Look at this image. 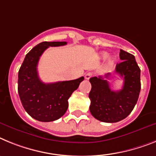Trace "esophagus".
<instances>
[{
	"mask_svg": "<svg viewBox=\"0 0 156 156\" xmlns=\"http://www.w3.org/2000/svg\"><path fill=\"white\" fill-rule=\"evenodd\" d=\"M92 76H93V73L89 72V73H87V74H86V75H85V78H86V79H87V80H89V78H91Z\"/></svg>",
	"mask_w": 156,
	"mask_h": 156,
	"instance_id": "esophagus-1",
	"label": "esophagus"
}]
</instances>
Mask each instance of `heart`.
<instances>
[{"instance_id":"1","label":"heart","mask_w":156,"mask_h":156,"mask_svg":"<svg viewBox=\"0 0 156 156\" xmlns=\"http://www.w3.org/2000/svg\"><path fill=\"white\" fill-rule=\"evenodd\" d=\"M108 56V53L107 52H102L101 53V58H106ZM107 63H108V66H112V64L114 63V59L112 57H109L107 60Z\"/></svg>"}]
</instances>
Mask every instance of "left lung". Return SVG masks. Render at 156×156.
<instances>
[{
    "mask_svg": "<svg viewBox=\"0 0 156 156\" xmlns=\"http://www.w3.org/2000/svg\"><path fill=\"white\" fill-rule=\"evenodd\" d=\"M119 57L122 62L116 65L115 72L124 79L122 89L112 90L108 80L102 76L89 79L92 85L89 110L95 119L104 122H117L126 119L134 108L140 94V69L134 55L121 49ZM110 75L104 77L108 78Z\"/></svg>",
    "mask_w": 156,
    "mask_h": 156,
    "instance_id": "8db88e82",
    "label": "left lung"
}]
</instances>
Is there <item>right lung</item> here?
Masks as SVG:
<instances>
[{
  "label": "right lung",
  "mask_w": 156,
  "mask_h": 156,
  "mask_svg": "<svg viewBox=\"0 0 156 156\" xmlns=\"http://www.w3.org/2000/svg\"><path fill=\"white\" fill-rule=\"evenodd\" d=\"M66 41H44L26 55L19 70L18 93L24 109L40 122H52L62 117L68 108V99L84 77L70 81L44 83L37 73L41 55L49 46H63Z\"/></svg>",
  "instance_id": "obj_1"
}]
</instances>
